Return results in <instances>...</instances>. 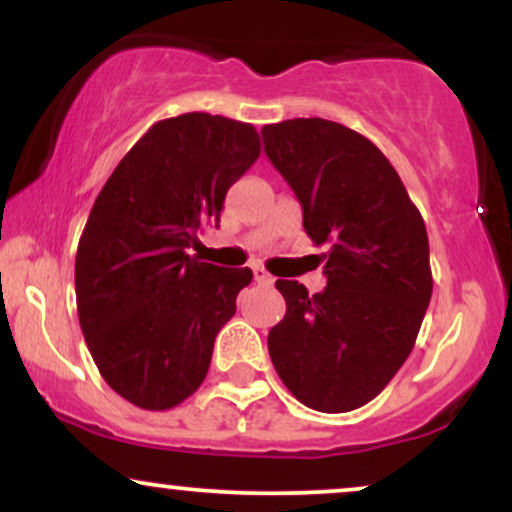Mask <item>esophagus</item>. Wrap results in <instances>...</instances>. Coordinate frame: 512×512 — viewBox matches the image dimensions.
Segmentation results:
<instances>
[{
	"mask_svg": "<svg viewBox=\"0 0 512 512\" xmlns=\"http://www.w3.org/2000/svg\"><path fill=\"white\" fill-rule=\"evenodd\" d=\"M252 274H255V281L260 286H272L274 284V276L269 274L264 267H255V269H252Z\"/></svg>",
	"mask_w": 512,
	"mask_h": 512,
	"instance_id": "34e87169",
	"label": "esophagus"
}]
</instances>
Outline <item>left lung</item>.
<instances>
[{
    "instance_id": "1",
    "label": "left lung",
    "mask_w": 512,
    "mask_h": 512,
    "mask_svg": "<svg viewBox=\"0 0 512 512\" xmlns=\"http://www.w3.org/2000/svg\"><path fill=\"white\" fill-rule=\"evenodd\" d=\"M264 151L327 245L322 293L276 281L286 315L269 356L298 402L325 414L368 404L407 361L433 291L421 211L383 151L339 122L296 117L262 127Z\"/></svg>"
}]
</instances>
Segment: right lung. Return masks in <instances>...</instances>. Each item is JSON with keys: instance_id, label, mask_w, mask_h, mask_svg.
I'll return each instance as SVG.
<instances>
[{"instance_id": "right-lung-1", "label": "right lung", "mask_w": 512, "mask_h": 512, "mask_svg": "<svg viewBox=\"0 0 512 512\" xmlns=\"http://www.w3.org/2000/svg\"><path fill=\"white\" fill-rule=\"evenodd\" d=\"M260 149L248 122L158 120L93 202L76 250V310L103 380L134 407L173 409L207 378L252 269L199 262L190 248Z\"/></svg>"}]
</instances>
